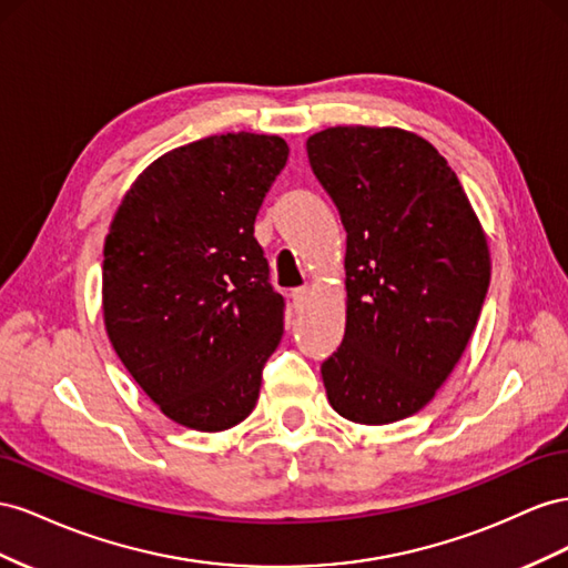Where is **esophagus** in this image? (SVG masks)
<instances>
[{"label": "esophagus", "instance_id": "obj_1", "mask_svg": "<svg viewBox=\"0 0 568 568\" xmlns=\"http://www.w3.org/2000/svg\"><path fill=\"white\" fill-rule=\"evenodd\" d=\"M310 295H312V290L310 287H297V290H293V304H295V310L297 312H304V306H306V302H310Z\"/></svg>", "mask_w": 568, "mask_h": 568}]
</instances>
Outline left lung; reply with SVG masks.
I'll list each match as a JSON object with an SVG mask.
<instances>
[{
	"label": "left lung",
	"instance_id": "left-lung-1",
	"mask_svg": "<svg viewBox=\"0 0 568 568\" xmlns=\"http://www.w3.org/2000/svg\"><path fill=\"white\" fill-rule=\"evenodd\" d=\"M347 231V323L321 366L331 407L383 426L435 397L474 335L490 250L457 173L402 128L335 125L306 140Z\"/></svg>",
	"mask_w": 568,
	"mask_h": 568
}]
</instances>
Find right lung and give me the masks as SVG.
Returning <instances> with one entry per match:
<instances>
[{
    "instance_id": "1",
    "label": "right lung",
    "mask_w": 568,
    "mask_h": 568,
    "mask_svg": "<svg viewBox=\"0 0 568 568\" xmlns=\"http://www.w3.org/2000/svg\"><path fill=\"white\" fill-rule=\"evenodd\" d=\"M278 135L183 144L123 194L104 240L109 343L161 414L202 433L245 420L283 335V297L254 237L287 161Z\"/></svg>"
}]
</instances>
